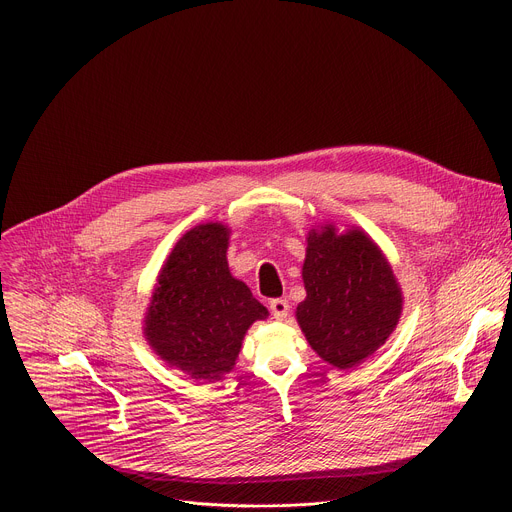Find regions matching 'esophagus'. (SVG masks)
Segmentation results:
<instances>
[{
    "label": "esophagus",
    "instance_id": "34e87169",
    "mask_svg": "<svg viewBox=\"0 0 512 512\" xmlns=\"http://www.w3.org/2000/svg\"><path fill=\"white\" fill-rule=\"evenodd\" d=\"M269 310H271V314H273L275 320H285V318H287V312H289V304H287L285 300L277 298V300H271Z\"/></svg>",
    "mask_w": 512,
    "mask_h": 512
}]
</instances>
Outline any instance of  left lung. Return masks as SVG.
Masks as SVG:
<instances>
[{"label": "left lung", "mask_w": 512, "mask_h": 512, "mask_svg": "<svg viewBox=\"0 0 512 512\" xmlns=\"http://www.w3.org/2000/svg\"><path fill=\"white\" fill-rule=\"evenodd\" d=\"M298 324L314 352L336 369L358 367L399 324L403 291L381 247L358 227L310 229Z\"/></svg>", "instance_id": "1"}]
</instances>
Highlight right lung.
Returning a JSON list of instances; mask_svg holds the SVG:
<instances>
[{
  "instance_id": "obj_1",
  "label": "right lung",
  "mask_w": 512,
  "mask_h": 512,
  "mask_svg": "<svg viewBox=\"0 0 512 512\" xmlns=\"http://www.w3.org/2000/svg\"><path fill=\"white\" fill-rule=\"evenodd\" d=\"M231 229L202 223L166 257L143 318V336L172 369L196 381L229 375L253 322L269 316L227 261Z\"/></svg>"
}]
</instances>
